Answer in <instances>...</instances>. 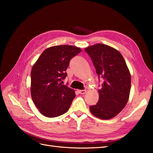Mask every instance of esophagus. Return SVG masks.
I'll list each match as a JSON object with an SVG mask.
<instances>
[{
	"label": "esophagus",
	"instance_id": "34e87169",
	"mask_svg": "<svg viewBox=\"0 0 153 153\" xmlns=\"http://www.w3.org/2000/svg\"><path fill=\"white\" fill-rule=\"evenodd\" d=\"M78 91L79 94H85L87 92V91L85 89H84V90H79Z\"/></svg>",
	"mask_w": 153,
	"mask_h": 153
}]
</instances>
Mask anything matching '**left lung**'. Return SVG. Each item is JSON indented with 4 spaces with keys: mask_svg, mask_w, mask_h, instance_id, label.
<instances>
[{
    "mask_svg": "<svg viewBox=\"0 0 153 153\" xmlns=\"http://www.w3.org/2000/svg\"><path fill=\"white\" fill-rule=\"evenodd\" d=\"M91 58L99 78L103 79L99 101L90 106L91 112L102 120H109L122 111L128 101L131 75L118 51L101 43L85 48Z\"/></svg>",
    "mask_w": 153,
    "mask_h": 153,
    "instance_id": "8db88e82",
    "label": "left lung"
}]
</instances>
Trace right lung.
Segmentation results:
<instances>
[{
    "label": "right lung",
    "instance_id": "add662e5",
    "mask_svg": "<svg viewBox=\"0 0 153 153\" xmlns=\"http://www.w3.org/2000/svg\"><path fill=\"white\" fill-rule=\"evenodd\" d=\"M82 51L71 45L45 49L32 67L31 95L41 114L54 118L66 113L76 97L74 90L63 85L70 60Z\"/></svg>",
    "mask_w": 153,
    "mask_h": 153
}]
</instances>
